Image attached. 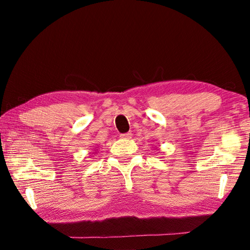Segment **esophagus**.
Returning a JSON list of instances; mask_svg holds the SVG:
<instances>
[{
    "instance_id": "34e87169",
    "label": "esophagus",
    "mask_w": 250,
    "mask_h": 250,
    "mask_svg": "<svg viewBox=\"0 0 250 250\" xmlns=\"http://www.w3.org/2000/svg\"><path fill=\"white\" fill-rule=\"evenodd\" d=\"M131 137H132V133H131V132H126V133H124V134H120V138L121 139H131Z\"/></svg>"
}]
</instances>
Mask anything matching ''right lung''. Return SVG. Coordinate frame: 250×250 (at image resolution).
Listing matches in <instances>:
<instances>
[{"mask_svg": "<svg viewBox=\"0 0 250 250\" xmlns=\"http://www.w3.org/2000/svg\"><path fill=\"white\" fill-rule=\"evenodd\" d=\"M94 154H96V152H94Z\"/></svg>", "mask_w": 250, "mask_h": 250, "instance_id": "right-lung-1", "label": "right lung"}]
</instances>
